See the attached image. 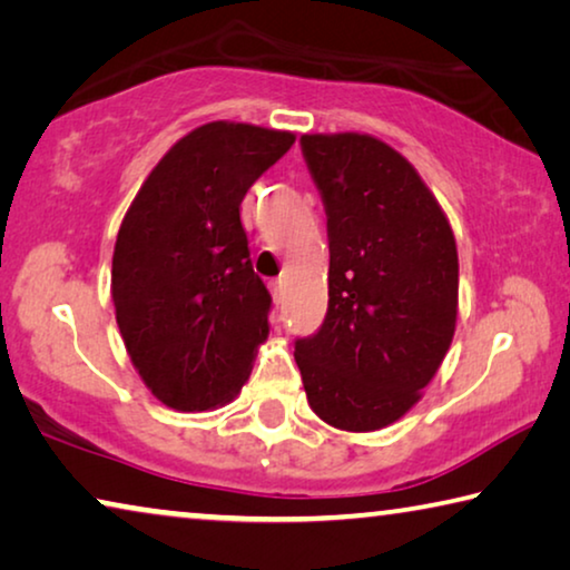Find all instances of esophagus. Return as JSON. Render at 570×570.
<instances>
[{
  "label": "esophagus",
  "instance_id": "esophagus-1",
  "mask_svg": "<svg viewBox=\"0 0 570 570\" xmlns=\"http://www.w3.org/2000/svg\"><path fill=\"white\" fill-rule=\"evenodd\" d=\"M268 286H271V294H274L276 304H282V299H284V282H282V278H276V282H271Z\"/></svg>",
  "mask_w": 570,
  "mask_h": 570
}]
</instances>
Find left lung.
Masks as SVG:
<instances>
[{
  "instance_id": "1",
  "label": "left lung",
  "mask_w": 570,
  "mask_h": 570,
  "mask_svg": "<svg viewBox=\"0 0 570 570\" xmlns=\"http://www.w3.org/2000/svg\"><path fill=\"white\" fill-rule=\"evenodd\" d=\"M330 238L327 317L296 340L312 411L342 431L391 426L456 330L454 230L409 159L370 134H304Z\"/></svg>"
}]
</instances>
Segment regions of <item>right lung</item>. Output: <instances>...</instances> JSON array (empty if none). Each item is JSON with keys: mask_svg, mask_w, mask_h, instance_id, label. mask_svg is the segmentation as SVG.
Listing matches in <instances>:
<instances>
[{"mask_svg": "<svg viewBox=\"0 0 570 570\" xmlns=\"http://www.w3.org/2000/svg\"><path fill=\"white\" fill-rule=\"evenodd\" d=\"M292 131L210 121L149 171L116 236V324L144 385L175 411L230 403L268 337L271 294L253 274L240 203Z\"/></svg>", "mask_w": 570, "mask_h": 570, "instance_id": "right-lung-1", "label": "right lung"}]
</instances>
